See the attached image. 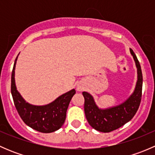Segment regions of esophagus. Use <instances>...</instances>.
Instances as JSON below:
<instances>
[{
	"mask_svg": "<svg viewBox=\"0 0 155 155\" xmlns=\"http://www.w3.org/2000/svg\"><path fill=\"white\" fill-rule=\"evenodd\" d=\"M77 90L79 91H82V88H81V87H77Z\"/></svg>",
	"mask_w": 155,
	"mask_h": 155,
	"instance_id": "34e87169",
	"label": "esophagus"
}]
</instances>
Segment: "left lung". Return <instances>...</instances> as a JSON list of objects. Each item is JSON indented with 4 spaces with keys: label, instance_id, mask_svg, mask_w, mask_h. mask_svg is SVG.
Masks as SVG:
<instances>
[{
    "label": "left lung",
    "instance_id": "obj_1",
    "mask_svg": "<svg viewBox=\"0 0 155 155\" xmlns=\"http://www.w3.org/2000/svg\"><path fill=\"white\" fill-rule=\"evenodd\" d=\"M130 51L137 69V81L134 92L125 101L117 106L101 109L97 105L91 94L86 91L82 92L85 98V117L89 124L100 132L109 133L121 127L132 119L140 107L143 88V74L135 53L131 48H130Z\"/></svg>",
    "mask_w": 155,
    "mask_h": 155
}]
</instances>
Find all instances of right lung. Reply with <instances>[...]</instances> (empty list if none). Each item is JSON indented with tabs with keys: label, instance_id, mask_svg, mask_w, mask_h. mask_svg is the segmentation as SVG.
Instances as JSON below:
<instances>
[{
	"label": "right lung",
	"instance_id": "obj_1",
	"mask_svg": "<svg viewBox=\"0 0 155 155\" xmlns=\"http://www.w3.org/2000/svg\"><path fill=\"white\" fill-rule=\"evenodd\" d=\"M18 56L15 60L11 76V93L17 112L23 121L35 130L45 134L58 130L64 123L69 104L76 94V90L69 91L46 105L36 106L26 102L15 85V69Z\"/></svg>",
	"mask_w": 155,
	"mask_h": 155
}]
</instances>
